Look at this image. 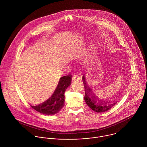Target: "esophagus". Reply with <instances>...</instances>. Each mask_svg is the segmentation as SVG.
Wrapping results in <instances>:
<instances>
[{
	"label": "esophagus",
	"mask_w": 147,
	"mask_h": 147,
	"mask_svg": "<svg viewBox=\"0 0 147 147\" xmlns=\"http://www.w3.org/2000/svg\"><path fill=\"white\" fill-rule=\"evenodd\" d=\"M72 79L74 80H80V77L78 74H74L72 76Z\"/></svg>",
	"instance_id": "esophagus-1"
}]
</instances>
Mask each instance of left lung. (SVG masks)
I'll return each mask as SVG.
<instances>
[{"instance_id":"obj_1","label":"left lung","mask_w":147,"mask_h":147,"mask_svg":"<svg viewBox=\"0 0 147 147\" xmlns=\"http://www.w3.org/2000/svg\"><path fill=\"white\" fill-rule=\"evenodd\" d=\"M83 80L85 89V96L84 100L86 105H88L92 110L97 113H102L110 110L115 105L118 101L110 102L105 101L99 100L96 96L93 93L91 89L88 88L85 83L84 76H83Z\"/></svg>"}]
</instances>
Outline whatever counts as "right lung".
I'll list each match as a JSON object with an SVG mask.
<instances>
[{
    "instance_id": "1",
    "label": "right lung",
    "mask_w": 147,
    "mask_h": 147,
    "mask_svg": "<svg viewBox=\"0 0 147 147\" xmlns=\"http://www.w3.org/2000/svg\"><path fill=\"white\" fill-rule=\"evenodd\" d=\"M72 75L62 77L53 95L38 105H30L38 112L46 115H54L58 113L64 106V92L71 83Z\"/></svg>"
}]
</instances>
